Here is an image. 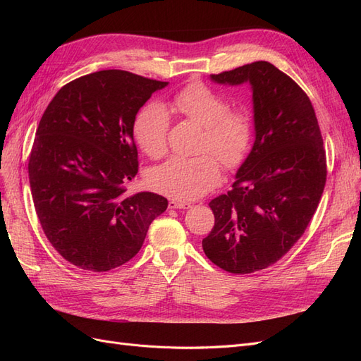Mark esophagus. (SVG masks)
I'll return each instance as SVG.
<instances>
[{
    "label": "esophagus",
    "instance_id": "1",
    "mask_svg": "<svg viewBox=\"0 0 361 361\" xmlns=\"http://www.w3.org/2000/svg\"><path fill=\"white\" fill-rule=\"evenodd\" d=\"M192 204L191 203H188V202H179V200H174V199H171L170 202H169V207L170 209H190Z\"/></svg>",
    "mask_w": 361,
    "mask_h": 361
}]
</instances>
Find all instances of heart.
I'll return each mask as SVG.
<instances>
[{
	"mask_svg": "<svg viewBox=\"0 0 361 361\" xmlns=\"http://www.w3.org/2000/svg\"><path fill=\"white\" fill-rule=\"evenodd\" d=\"M227 97L202 82H191L174 94L171 108L180 116L204 126L200 152H211L226 169H236L245 161L255 140V125L248 111L231 110ZM170 118L166 108L149 104L134 122L138 146L150 158L166 155ZM221 167L215 157H173L149 174L152 188L176 200H194L216 187Z\"/></svg>",
	"mask_w": 361,
	"mask_h": 361,
	"instance_id": "1",
	"label": "heart"
}]
</instances>
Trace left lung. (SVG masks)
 <instances>
[{"instance_id": "1", "label": "left lung", "mask_w": 361, "mask_h": 361, "mask_svg": "<svg viewBox=\"0 0 361 361\" xmlns=\"http://www.w3.org/2000/svg\"><path fill=\"white\" fill-rule=\"evenodd\" d=\"M211 78L251 84L256 140L232 190L211 200L215 224L202 245L216 267L250 274L276 264L307 228L326 180L324 141L309 96L274 64Z\"/></svg>"}]
</instances>
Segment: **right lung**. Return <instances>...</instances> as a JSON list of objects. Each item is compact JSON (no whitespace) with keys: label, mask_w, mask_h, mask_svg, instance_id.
Listing matches in <instances>:
<instances>
[{"label":"right lung","mask_w":361,"mask_h":361,"mask_svg":"<svg viewBox=\"0 0 361 361\" xmlns=\"http://www.w3.org/2000/svg\"><path fill=\"white\" fill-rule=\"evenodd\" d=\"M169 82L99 71L63 85L36 130L28 176L48 241L72 265L104 272L126 264L169 202L126 194L138 171L134 122Z\"/></svg>","instance_id":"add662e5"}]
</instances>
